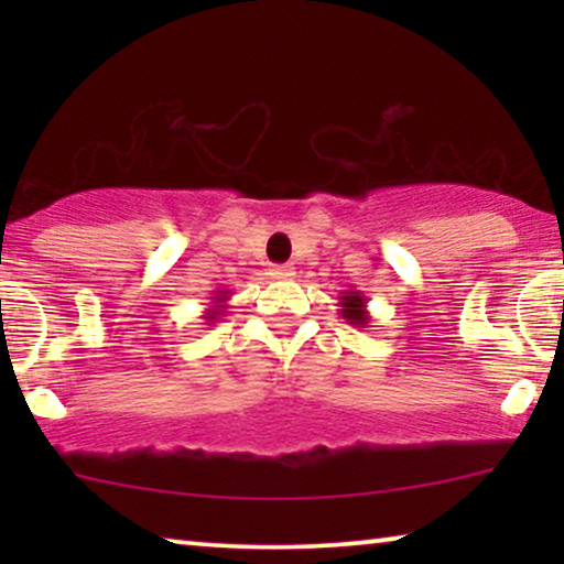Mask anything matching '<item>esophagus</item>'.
<instances>
[{
  "mask_svg": "<svg viewBox=\"0 0 564 564\" xmlns=\"http://www.w3.org/2000/svg\"><path fill=\"white\" fill-rule=\"evenodd\" d=\"M269 274H272L274 280H290V276H295V269H292V267H272V269H269Z\"/></svg>",
  "mask_w": 564,
  "mask_h": 564,
  "instance_id": "34e87169",
  "label": "esophagus"
}]
</instances>
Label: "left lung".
<instances>
[{"mask_svg":"<svg viewBox=\"0 0 564 564\" xmlns=\"http://www.w3.org/2000/svg\"><path fill=\"white\" fill-rule=\"evenodd\" d=\"M338 307H341V318L354 328H367L369 326V311H367V295L365 292L349 290L338 295Z\"/></svg>","mask_w":564,"mask_h":564,"instance_id":"1","label":"left lung"}]
</instances>
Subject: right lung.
Returning <instances> with one entry per match:
<instances>
[{"label": "right lung", "mask_w": 564, "mask_h": 564, "mask_svg": "<svg viewBox=\"0 0 564 564\" xmlns=\"http://www.w3.org/2000/svg\"><path fill=\"white\" fill-rule=\"evenodd\" d=\"M230 292L223 288V290H215V297H210V305L205 307V315H203V321H205V326H210V323H218L220 321V315L226 313V303H228V297Z\"/></svg>", "instance_id": "right-lung-1"}]
</instances>
